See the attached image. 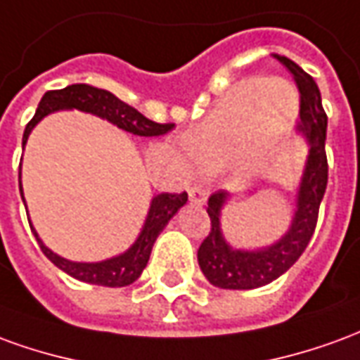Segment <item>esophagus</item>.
<instances>
[{
  "label": "esophagus",
  "mask_w": 360,
  "mask_h": 360,
  "mask_svg": "<svg viewBox=\"0 0 360 360\" xmlns=\"http://www.w3.org/2000/svg\"><path fill=\"white\" fill-rule=\"evenodd\" d=\"M188 200H191V204H195V206H202L206 202V191L202 187H198V185L191 187L188 188Z\"/></svg>",
  "instance_id": "1"
}]
</instances>
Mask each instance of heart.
<instances>
[{
  "instance_id": "heart-1",
  "label": "heart",
  "mask_w": 360,
  "mask_h": 360,
  "mask_svg": "<svg viewBox=\"0 0 360 360\" xmlns=\"http://www.w3.org/2000/svg\"><path fill=\"white\" fill-rule=\"evenodd\" d=\"M293 113L295 98L287 84L271 79H247L224 96L202 125L188 134L185 144L202 169L214 172L239 158L243 172H255L285 139Z\"/></svg>"
}]
</instances>
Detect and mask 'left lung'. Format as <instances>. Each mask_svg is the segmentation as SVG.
I'll return each mask as SVG.
<instances>
[{"label":"left lung","mask_w":360,"mask_h":360,"mask_svg":"<svg viewBox=\"0 0 360 360\" xmlns=\"http://www.w3.org/2000/svg\"><path fill=\"white\" fill-rule=\"evenodd\" d=\"M293 75L301 92L299 133L309 144L301 183L297 188V208L287 233L270 247L257 250L233 249L221 233V210L229 200V193L218 191L208 198L210 233L198 249V266L212 285L221 289H257L285 274L299 260L316 227L318 210L328 185L326 160V129L328 115L314 79L301 67L283 56H274Z\"/></svg>","instance_id":"obj_1"}]
</instances>
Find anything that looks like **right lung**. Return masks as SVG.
Segmentation results:
<instances>
[{
	"mask_svg": "<svg viewBox=\"0 0 360 360\" xmlns=\"http://www.w3.org/2000/svg\"><path fill=\"white\" fill-rule=\"evenodd\" d=\"M59 110H81L86 113H94L98 117L108 119L110 123L117 125L127 133L136 134V136H160L172 131L173 123H156L144 117L141 111H136L133 105L121 102L117 96L103 89H96L90 84H71L61 90H50L42 96V100L38 103L34 117L28 121L25 134H22V148L28 141V134L34 129L46 115H50L53 111ZM19 191L25 202L22 195V185H20V165H19ZM187 193L172 195V193H162L156 195L150 202L148 216L142 226L141 235L136 237V241L129 249L119 255V257L108 258L102 262H71L67 258L59 257L53 250H50L38 237L36 229L30 224V229L34 233L36 241L40 245V249L46 257L50 258L59 270L69 274L71 278L86 283L103 287H125L131 285L133 281L141 278L142 270L148 264L150 252L156 243L158 235L162 233V229L167 226V221L177 214L183 204L187 202ZM28 216V212H27Z\"/></svg>",
	"mask_w": 360,
	"mask_h": 360,
	"instance_id": "right-lung-1",
	"label": "right lung"
}]
</instances>
